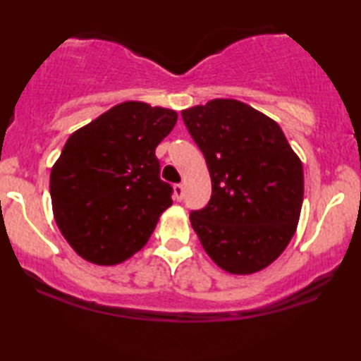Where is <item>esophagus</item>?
<instances>
[{"mask_svg": "<svg viewBox=\"0 0 361 361\" xmlns=\"http://www.w3.org/2000/svg\"><path fill=\"white\" fill-rule=\"evenodd\" d=\"M174 197L177 200H182V197H184V185L182 184L174 185Z\"/></svg>", "mask_w": 361, "mask_h": 361, "instance_id": "1", "label": "esophagus"}]
</instances>
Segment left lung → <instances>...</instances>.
<instances>
[{"instance_id": "left-lung-1", "label": "left lung", "mask_w": 361, "mask_h": 361, "mask_svg": "<svg viewBox=\"0 0 361 361\" xmlns=\"http://www.w3.org/2000/svg\"><path fill=\"white\" fill-rule=\"evenodd\" d=\"M182 118L212 179L210 202L192 212V228L226 273H258L298 228L302 162L278 123L243 102L216 98L182 110Z\"/></svg>"}]
</instances>
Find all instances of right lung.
<instances>
[{"label": "right lung", "mask_w": 361, "mask_h": 361, "mask_svg": "<svg viewBox=\"0 0 361 361\" xmlns=\"http://www.w3.org/2000/svg\"><path fill=\"white\" fill-rule=\"evenodd\" d=\"M176 121L169 108L125 102L68 137L51 171L52 212L83 259L120 264L147 243L172 205L156 147Z\"/></svg>", "instance_id": "add662e5"}]
</instances>
